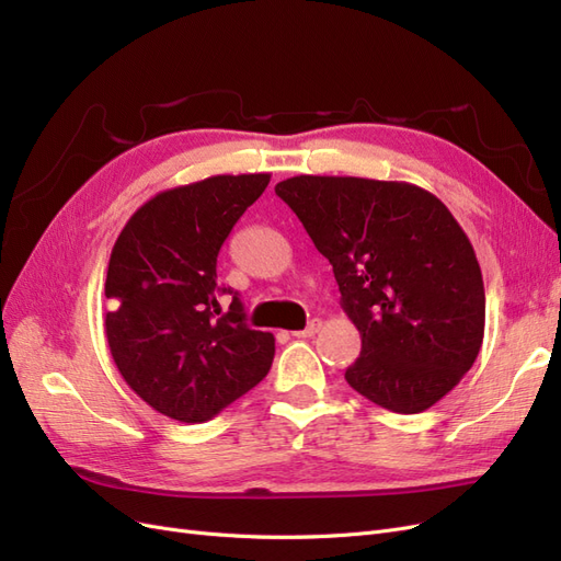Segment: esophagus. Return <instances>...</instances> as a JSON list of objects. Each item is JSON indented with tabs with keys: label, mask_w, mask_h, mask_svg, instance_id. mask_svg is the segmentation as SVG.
I'll return each instance as SVG.
<instances>
[{
	"label": "esophagus",
	"mask_w": 561,
	"mask_h": 561,
	"mask_svg": "<svg viewBox=\"0 0 561 561\" xmlns=\"http://www.w3.org/2000/svg\"><path fill=\"white\" fill-rule=\"evenodd\" d=\"M318 330H320V320H311L309 325L304 328V330H297V332H293V336H297V339H307V336H313Z\"/></svg>",
	"instance_id": "34e87169"
}]
</instances>
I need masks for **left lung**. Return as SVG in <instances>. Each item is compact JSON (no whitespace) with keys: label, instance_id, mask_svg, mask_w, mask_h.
<instances>
[{"label":"left lung","instance_id":"left-lung-1","mask_svg":"<svg viewBox=\"0 0 561 561\" xmlns=\"http://www.w3.org/2000/svg\"><path fill=\"white\" fill-rule=\"evenodd\" d=\"M342 293L360 332L353 390L383 410L419 414L478 358L484 283L447 206L410 182L297 175L276 184Z\"/></svg>","mask_w":561,"mask_h":561}]
</instances>
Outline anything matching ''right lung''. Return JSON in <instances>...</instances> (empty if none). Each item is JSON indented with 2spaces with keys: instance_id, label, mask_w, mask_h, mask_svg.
I'll return each instance as SVG.
<instances>
[{
  "instance_id": "add662e5",
  "label": "right lung",
  "mask_w": 561,
  "mask_h": 561,
  "mask_svg": "<svg viewBox=\"0 0 561 561\" xmlns=\"http://www.w3.org/2000/svg\"><path fill=\"white\" fill-rule=\"evenodd\" d=\"M268 173L215 175L149 198L118 233L107 266L105 334L124 381L149 407L201 423L257 386L276 339L250 330L233 293L217 297V254L266 190Z\"/></svg>"
}]
</instances>
